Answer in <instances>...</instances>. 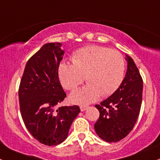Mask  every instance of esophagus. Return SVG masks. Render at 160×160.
<instances>
[{
  "instance_id": "obj_1",
  "label": "esophagus",
  "mask_w": 160,
  "mask_h": 160,
  "mask_svg": "<svg viewBox=\"0 0 160 160\" xmlns=\"http://www.w3.org/2000/svg\"><path fill=\"white\" fill-rule=\"evenodd\" d=\"M88 105H81V106H80L81 111H82V112L85 111V110L87 109V108H88Z\"/></svg>"
}]
</instances>
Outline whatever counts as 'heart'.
<instances>
[{"mask_svg": "<svg viewBox=\"0 0 160 160\" xmlns=\"http://www.w3.org/2000/svg\"><path fill=\"white\" fill-rule=\"evenodd\" d=\"M72 64L62 62L58 77L62 86L73 91L83 83L85 87L72 92L70 99L77 104L92 102L101 95L106 97L118 89L124 78L126 63L119 52L107 47L89 45L75 51Z\"/></svg>", "mask_w": 160, "mask_h": 160, "instance_id": "1", "label": "heart"}]
</instances>
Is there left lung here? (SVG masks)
I'll list each match as a JSON object with an SVG mask.
<instances>
[{
  "instance_id": "1",
  "label": "left lung",
  "mask_w": 160,
  "mask_h": 160,
  "mask_svg": "<svg viewBox=\"0 0 160 160\" xmlns=\"http://www.w3.org/2000/svg\"><path fill=\"white\" fill-rule=\"evenodd\" d=\"M126 57L127 72L120 86L108 98L95 105L100 114L94 128L97 135L108 142H116L128 136L140 112L143 81L134 61Z\"/></svg>"
}]
</instances>
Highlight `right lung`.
<instances>
[{
	"label": "right lung",
	"instance_id": "right-lung-1",
	"mask_svg": "<svg viewBox=\"0 0 160 160\" xmlns=\"http://www.w3.org/2000/svg\"><path fill=\"white\" fill-rule=\"evenodd\" d=\"M62 44H45L28 61L19 85L20 110L26 128L39 142L56 146L68 137L79 106L57 105L66 97L58 78Z\"/></svg>",
	"mask_w": 160,
	"mask_h": 160
}]
</instances>
